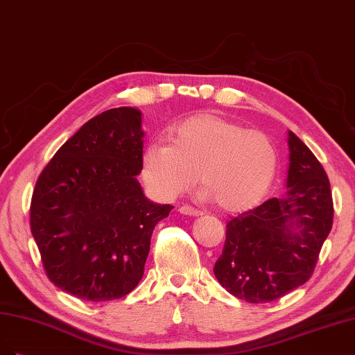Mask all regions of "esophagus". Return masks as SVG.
Listing matches in <instances>:
<instances>
[{"label": "esophagus", "instance_id": "obj_1", "mask_svg": "<svg viewBox=\"0 0 355 355\" xmlns=\"http://www.w3.org/2000/svg\"><path fill=\"white\" fill-rule=\"evenodd\" d=\"M178 212L182 214V215H190V216H199V215H202V212L199 209L193 208V207H189V205H182V207L178 208Z\"/></svg>", "mask_w": 355, "mask_h": 355}]
</instances>
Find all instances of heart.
<instances>
[{"label":"heart","mask_w":355,"mask_h":355,"mask_svg":"<svg viewBox=\"0 0 355 355\" xmlns=\"http://www.w3.org/2000/svg\"><path fill=\"white\" fill-rule=\"evenodd\" d=\"M279 153L264 132L214 113L180 122L171 144L150 141L141 156V174L153 191L175 198L194 182L225 212L254 208L272 186Z\"/></svg>","instance_id":"heart-1"}]
</instances>
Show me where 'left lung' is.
<instances>
[{
	"label": "left lung",
	"mask_w": 355,
	"mask_h": 355,
	"mask_svg": "<svg viewBox=\"0 0 355 355\" xmlns=\"http://www.w3.org/2000/svg\"><path fill=\"white\" fill-rule=\"evenodd\" d=\"M288 193L227 223L214 274L239 300L264 304L300 288L315 268L334 223L330 182L317 157L289 131Z\"/></svg>",
	"instance_id": "left-lung-1"
}]
</instances>
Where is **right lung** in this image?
Instances as JSON below:
<instances>
[{
  "label": "right lung",
  "instance_id": "right-lung-1",
  "mask_svg": "<svg viewBox=\"0 0 355 355\" xmlns=\"http://www.w3.org/2000/svg\"><path fill=\"white\" fill-rule=\"evenodd\" d=\"M141 112L118 107L89 119L40 174L31 232L47 277L91 302L119 300L143 277L156 224L171 205L150 202L137 175Z\"/></svg>",
  "mask_w": 355,
  "mask_h": 355
}]
</instances>
